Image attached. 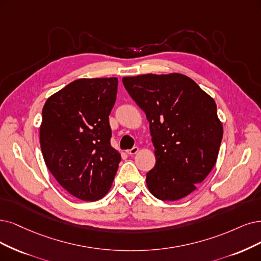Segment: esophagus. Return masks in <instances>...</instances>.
I'll return each instance as SVG.
<instances>
[{"instance_id": "34e87169", "label": "esophagus", "mask_w": 261, "mask_h": 261, "mask_svg": "<svg viewBox=\"0 0 261 261\" xmlns=\"http://www.w3.org/2000/svg\"><path fill=\"white\" fill-rule=\"evenodd\" d=\"M139 151V147L138 146H134V147H132L131 149H128L127 150V153H128V155H136V153Z\"/></svg>"}]
</instances>
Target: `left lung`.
Returning <instances> with one entry per match:
<instances>
[{
    "label": "left lung",
    "mask_w": 261,
    "mask_h": 261,
    "mask_svg": "<svg viewBox=\"0 0 261 261\" xmlns=\"http://www.w3.org/2000/svg\"><path fill=\"white\" fill-rule=\"evenodd\" d=\"M125 90L149 121L156 165L146 174L157 199L188 196L214 168L223 139L215 101L178 73L123 77Z\"/></svg>",
    "instance_id": "1"
}]
</instances>
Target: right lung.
Segmentation results:
<instances>
[{
	"mask_svg": "<svg viewBox=\"0 0 261 261\" xmlns=\"http://www.w3.org/2000/svg\"><path fill=\"white\" fill-rule=\"evenodd\" d=\"M118 80L82 79L48 98L40 141L48 170L70 194L96 201L111 188L120 153L111 146L109 116Z\"/></svg>",
	"mask_w": 261,
	"mask_h": 261,
	"instance_id": "add662e5",
	"label": "right lung"
}]
</instances>
